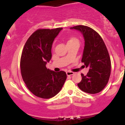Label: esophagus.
Returning a JSON list of instances; mask_svg holds the SVG:
<instances>
[{
	"label": "esophagus",
	"mask_w": 125,
	"mask_h": 125,
	"mask_svg": "<svg viewBox=\"0 0 125 125\" xmlns=\"http://www.w3.org/2000/svg\"><path fill=\"white\" fill-rule=\"evenodd\" d=\"M66 74H67V75H68V76H70V75H74V73L73 72H71V71H67Z\"/></svg>",
	"instance_id": "esophagus-1"
}]
</instances>
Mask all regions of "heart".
<instances>
[{
  "mask_svg": "<svg viewBox=\"0 0 125 125\" xmlns=\"http://www.w3.org/2000/svg\"><path fill=\"white\" fill-rule=\"evenodd\" d=\"M73 41H78L77 39L75 38H71L69 40H68V42H73Z\"/></svg>",
  "mask_w": 125,
  "mask_h": 125,
  "instance_id": "1",
  "label": "heart"
}]
</instances>
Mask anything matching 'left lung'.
I'll list each match as a JSON object with an SVG mask.
<instances>
[{"mask_svg":"<svg viewBox=\"0 0 125 125\" xmlns=\"http://www.w3.org/2000/svg\"><path fill=\"white\" fill-rule=\"evenodd\" d=\"M70 29L78 31L83 35L84 47L81 62L89 68L86 75L81 74L82 80L78 87L85 93H99L107 84L111 71V61L106 45L99 33L91 28L78 25Z\"/></svg>","mask_w":125,"mask_h":125,"instance_id":"obj_1","label":"left lung"}]
</instances>
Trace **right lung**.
<instances>
[{
  "label": "right lung",
  "instance_id": "right-lung-1",
  "mask_svg": "<svg viewBox=\"0 0 125 125\" xmlns=\"http://www.w3.org/2000/svg\"><path fill=\"white\" fill-rule=\"evenodd\" d=\"M62 29H38L23 47L20 62L22 78L28 89L38 97L50 99L55 96L66 80L65 72H55L46 67L51 59L54 39Z\"/></svg>",
  "mask_w": 125,
  "mask_h": 125
}]
</instances>
